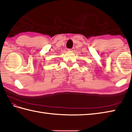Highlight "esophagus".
I'll return each mask as SVG.
<instances>
[{
	"mask_svg": "<svg viewBox=\"0 0 132 132\" xmlns=\"http://www.w3.org/2000/svg\"><path fill=\"white\" fill-rule=\"evenodd\" d=\"M68 50L70 51H71V52H74V51H75V48L73 47V48H72L71 49H69Z\"/></svg>",
	"mask_w": 132,
	"mask_h": 132,
	"instance_id": "1",
	"label": "esophagus"
}]
</instances>
